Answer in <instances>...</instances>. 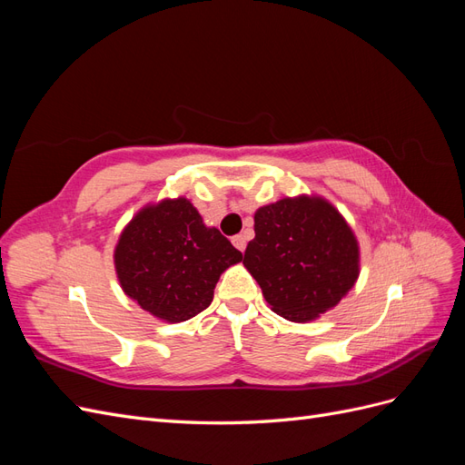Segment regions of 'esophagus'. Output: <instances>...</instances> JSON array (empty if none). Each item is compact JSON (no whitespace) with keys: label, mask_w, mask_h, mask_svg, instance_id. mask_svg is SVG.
<instances>
[{"label":"esophagus","mask_w":465,"mask_h":465,"mask_svg":"<svg viewBox=\"0 0 465 465\" xmlns=\"http://www.w3.org/2000/svg\"><path fill=\"white\" fill-rule=\"evenodd\" d=\"M232 244H234V248H236V250L244 252V250H246V236H244V234H236V236H232Z\"/></svg>","instance_id":"esophagus-1"}]
</instances>
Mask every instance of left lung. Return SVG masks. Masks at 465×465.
<instances>
[{
    "label": "left lung",
    "instance_id": "8db88e82",
    "mask_svg": "<svg viewBox=\"0 0 465 465\" xmlns=\"http://www.w3.org/2000/svg\"><path fill=\"white\" fill-rule=\"evenodd\" d=\"M244 267L272 311L291 322H312L340 304L361 273L353 229L322 195H297L263 205Z\"/></svg>",
    "mask_w": 465,
    "mask_h": 465
}]
</instances>
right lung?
I'll use <instances>...</instances> for the list:
<instances>
[{"instance_id":"right-lung-1","label":"right lung","mask_w":465,"mask_h":465,"mask_svg":"<svg viewBox=\"0 0 465 465\" xmlns=\"http://www.w3.org/2000/svg\"><path fill=\"white\" fill-rule=\"evenodd\" d=\"M241 260V252L215 227H207L182 195L139 209L114 248L122 291L168 323L205 311L221 273Z\"/></svg>"}]
</instances>
